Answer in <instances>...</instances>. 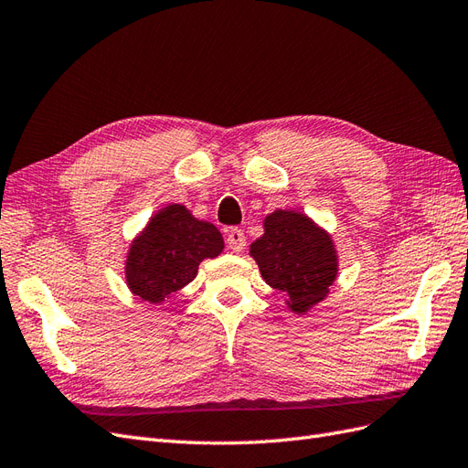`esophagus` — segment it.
I'll return each instance as SVG.
<instances>
[{"mask_svg": "<svg viewBox=\"0 0 468 468\" xmlns=\"http://www.w3.org/2000/svg\"><path fill=\"white\" fill-rule=\"evenodd\" d=\"M226 244H229V248L234 253L244 251V248H246V236H244V232L239 230V229L229 230V234H226Z\"/></svg>", "mask_w": 468, "mask_h": 468, "instance_id": "1", "label": "esophagus"}]
</instances>
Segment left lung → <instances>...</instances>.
<instances>
[{"label": "left lung", "mask_w": 468, "mask_h": 468, "mask_svg": "<svg viewBox=\"0 0 468 468\" xmlns=\"http://www.w3.org/2000/svg\"><path fill=\"white\" fill-rule=\"evenodd\" d=\"M269 287L287 294L294 314L322 303L339 271L337 250L328 230L304 212L277 208L263 218V236L250 246Z\"/></svg>", "instance_id": "obj_1"}]
</instances>
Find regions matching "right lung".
Instances as JSON below:
<instances>
[{
  "label": "right lung",
  "mask_w": 468,
  "mask_h": 468,
  "mask_svg": "<svg viewBox=\"0 0 468 468\" xmlns=\"http://www.w3.org/2000/svg\"><path fill=\"white\" fill-rule=\"evenodd\" d=\"M224 239L215 224L199 220L186 205L155 210L126 251L124 279L129 291L160 306L197 277L199 263L220 256Z\"/></svg>",
  "instance_id": "right-lung-1"
}]
</instances>
